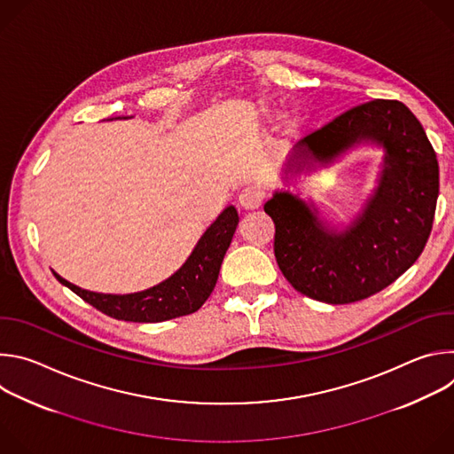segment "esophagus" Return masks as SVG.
Returning <instances> with one entry per match:
<instances>
[{"label":"esophagus","instance_id":"esophagus-1","mask_svg":"<svg viewBox=\"0 0 454 454\" xmlns=\"http://www.w3.org/2000/svg\"><path fill=\"white\" fill-rule=\"evenodd\" d=\"M264 192L258 186H246L240 193H239V205L244 210H254L264 203Z\"/></svg>","mask_w":454,"mask_h":454}]
</instances>
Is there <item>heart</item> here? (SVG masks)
<instances>
[{"label":"heart","mask_w":454,"mask_h":454,"mask_svg":"<svg viewBox=\"0 0 454 454\" xmlns=\"http://www.w3.org/2000/svg\"><path fill=\"white\" fill-rule=\"evenodd\" d=\"M296 123H298V121H296V120H294V118H293V120H289V121H287V127H289V131H294V127H296Z\"/></svg>","instance_id":"heart-1"}]
</instances>
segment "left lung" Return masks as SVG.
<instances>
[{
    "mask_svg": "<svg viewBox=\"0 0 454 454\" xmlns=\"http://www.w3.org/2000/svg\"><path fill=\"white\" fill-rule=\"evenodd\" d=\"M384 147L373 196L352 224L327 228L303 200L275 192L264 212L275 223V256L282 275L301 294L333 305L364 300L410 270L429 239L438 161L422 123L399 100L375 98L356 106L300 140L287 161L331 163L356 144Z\"/></svg>",
    "mask_w": 454,
    "mask_h": 454,
    "instance_id": "obj_1",
    "label": "left lung"
}]
</instances>
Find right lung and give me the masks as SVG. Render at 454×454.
Instances as JSON below:
<instances>
[{
  "label": "right lung",
  "instance_id": "1",
  "mask_svg": "<svg viewBox=\"0 0 454 454\" xmlns=\"http://www.w3.org/2000/svg\"><path fill=\"white\" fill-rule=\"evenodd\" d=\"M239 224L235 207H228L203 233L186 262L165 282L133 294H102L81 289L57 273L55 278L100 312L123 321L158 323L196 312L212 294L223 258Z\"/></svg>",
  "mask_w": 454,
  "mask_h": 454
}]
</instances>
